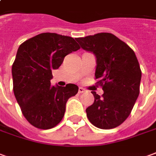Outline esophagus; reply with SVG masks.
Listing matches in <instances>:
<instances>
[{
    "label": "esophagus",
    "mask_w": 156,
    "mask_h": 156,
    "mask_svg": "<svg viewBox=\"0 0 156 156\" xmlns=\"http://www.w3.org/2000/svg\"><path fill=\"white\" fill-rule=\"evenodd\" d=\"M85 92H87L86 89H84L83 87H79V93H83Z\"/></svg>",
    "instance_id": "1"
}]
</instances>
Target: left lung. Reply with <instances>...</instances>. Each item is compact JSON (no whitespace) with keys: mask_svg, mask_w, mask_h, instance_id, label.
I'll list each match as a JSON object with an SVG mask.
<instances>
[{"mask_svg":"<svg viewBox=\"0 0 156 156\" xmlns=\"http://www.w3.org/2000/svg\"><path fill=\"white\" fill-rule=\"evenodd\" d=\"M84 50L97 58L95 79L104 94L92 92L94 102L86 109L92 125L100 129H112L129 116L140 92L142 72L135 52L111 33L77 38Z\"/></svg>","mask_w":156,"mask_h":156,"instance_id":"8db88e82","label":"left lung"}]
</instances>
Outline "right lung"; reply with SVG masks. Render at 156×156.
Segmentation results:
<instances>
[{
  "label": "right lung",
  "instance_id": "1",
  "mask_svg": "<svg viewBox=\"0 0 156 156\" xmlns=\"http://www.w3.org/2000/svg\"><path fill=\"white\" fill-rule=\"evenodd\" d=\"M80 49L74 38L56 33H41L19 46L12 67L13 92L23 116L39 129H50L62 121L66 103L78 87L51 86V70L64 57Z\"/></svg>",
  "mask_w": 156,
  "mask_h": 156
}]
</instances>
